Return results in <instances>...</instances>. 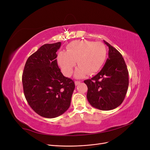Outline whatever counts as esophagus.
Masks as SVG:
<instances>
[{"mask_svg":"<svg viewBox=\"0 0 150 150\" xmlns=\"http://www.w3.org/2000/svg\"><path fill=\"white\" fill-rule=\"evenodd\" d=\"M74 83H75V85H76V86H77V85H78V84H79L81 83V81H75Z\"/></svg>","mask_w":150,"mask_h":150,"instance_id":"obj_1","label":"esophagus"}]
</instances>
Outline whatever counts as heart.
<instances>
[{"instance_id": "obj_1", "label": "heart", "mask_w": 150, "mask_h": 150, "mask_svg": "<svg viewBox=\"0 0 150 150\" xmlns=\"http://www.w3.org/2000/svg\"><path fill=\"white\" fill-rule=\"evenodd\" d=\"M107 49L103 43L89 40H74L67 46V51L58 53L57 62L62 73L70 76L76 61L79 66L75 72L76 78L96 74L103 66Z\"/></svg>"}]
</instances>
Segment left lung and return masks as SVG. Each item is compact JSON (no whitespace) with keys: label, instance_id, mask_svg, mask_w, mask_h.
Listing matches in <instances>:
<instances>
[{"label":"left lung","instance_id":"left-lung-1","mask_svg":"<svg viewBox=\"0 0 150 150\" xmlns=\"http://www.w3.org/2000/svg\"><path fill=\"white\" fill-rule=\"evenodd\" d=\"M109 47L105 64L93 78L85 80L87 99L91 105L108 111L118 107L124 101L129 85L128 71L121 53L104 40Z\"/></svg>","mask_w":150,"mask_h":150}]
</instances>
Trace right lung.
Here are the masks:
<instances>
[{
	"label": "right lung",
	"instance_id": "right-lung-1",
	"mask_svg": "<svg viewBox=\"0 0 150 150\" xmlns=\"http://www.w3.org/2000/svg\"><path fill=\"white\" fill-rule=\"evenodd\" d=\"M61 43L46 44L29 57L22 81L29 105L40 115L53 118L70 106L74 82L66 78L59 68L56 52Z\"/></svg>",
	"mask_w": 150,
	"mask_h": 150
}]
</instances>
